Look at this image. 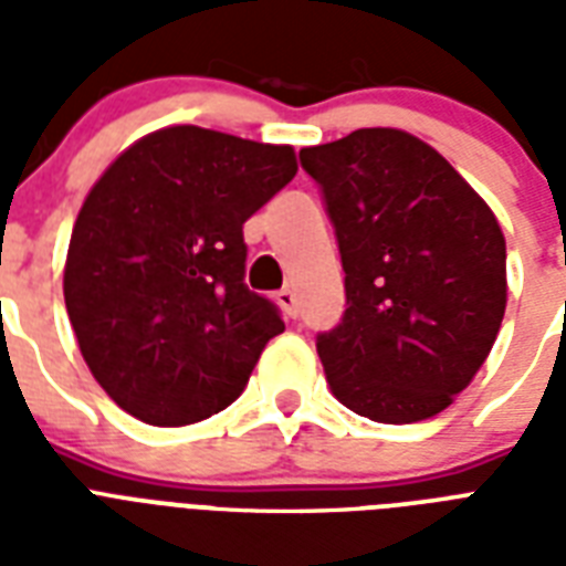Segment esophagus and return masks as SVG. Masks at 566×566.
I'll list each match as a JSON object with an SVG mask.
<instances>
[{"mask_svg": "<svg viewBox=\"0 0 566 566\" xmlns=\"http://www.w3.org/2000/svg\"><path fill=\"white\" fill-rule=\"evenodd\" d=\"M275 302H279V308H282V314L287 319L300 317V302H296V293L293 291H287V287H284V291H279L275 293Z\"/></svg>", "mask_w": 566, "mask_h": 566, "instance_id": "esophagus-1", "label": "esophagus"}]
</instances>
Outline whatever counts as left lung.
<instances>
[{"instance_id": "1", "label": "left lung", "mask_w": 566, "mask_h": 566, "mask_svg": "<svg viewBox=\"0 0 566 566\" xmlns=\"http://www.w3.org/2000/svg\"><path fill=\"white\" fill-rule=\"evenodd\" d=\"M344 261L340 326L317 335L328 387L376 422H417L452 405L500 335L505 238L452 164L399 128H358L305 146Z\"/></svg>"}]
</instances>
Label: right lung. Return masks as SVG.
Wrapping results in <instances>:
<instances>
[{
  "label": "right lung",
  "mask_w": 566,
  "mask_h": 566,
  "mask_svg": "<svg viewBox=\"0 0 566 566\" xmlns=\"http://www.w3.org/2000/svg\"><path fill=\"white\" fill-rule=\"evenodd\" d=\"M296 176L293 146L199 126L132 144L75 217L64 302L93 378L149 426L229 408L284 323L243 284V222Z\"/></svg>",
  "instance_id": "1"
}]
</instances>
